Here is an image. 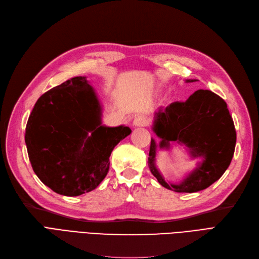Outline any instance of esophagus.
Here are the masks:
<instances>
[{
  "mask_svg": "<svg viewBox=\"0 0 259 259\" xmlns=\"http://www.w3.org/2000/svg\"><path fill=\"white\" fill-rule=\"evenodd\" d=\"M147 123H148V120L142 115L136 116L135 119H133V124L137 127H145V126H147Z\"/></svg>",
  "mask_w": 259,
  "mask_h": 259,
  "instance_id": "esophagus-1",
  "label": "esophagus"
}]
</instances>
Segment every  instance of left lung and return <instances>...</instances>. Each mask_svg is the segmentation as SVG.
<instances>
[{
  "instance_id": "obj_1",
  "label": "left lung",
  "mask_w": 259,
  "mask_h": 259,
  "mask_svg": "<svg viewBox=\"0 0 259 259\" xmlns=\"http://www.w3.org/2000/svg\"><path fill=\"white\" fill-rule=\"evenodd\" d=\"M153 129L161 139V148L177 141L189 147L193 157H203V162L181 184H168L155 165L157 146L152 139L149 169L160 185L177 193H196L211 186L227 170L235 153L237 133L227 104L210 90L199 89L185 102L158 108Z\"/></svg>"
}]
</instances>
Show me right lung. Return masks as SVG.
<instances>
[{"mask_svg": "<svg viewBox=\"0 0 259 259\" xmlns=\"http://www.w3.org/2000/svg\"><path fill=\"white\" fill-rule=\"evenodd\" d=\"M130 133L129 127L102 126L93 87L76 76L38 98L24 140L37 178L55 193L75 197L104 180L112 151Z\"/></svg>", "mask_w": 259, "mask_h": 259, "instance_id": "1", "label": "right lung"}]
</instances>
